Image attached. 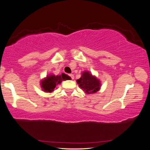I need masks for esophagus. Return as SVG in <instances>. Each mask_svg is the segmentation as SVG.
Listing matches in <instances>:
<instances>
[{
  "label": "esophagus",
  "instance_id": "esophagus-1",
  "mask_svg": "<svg viewBox=\"0 0 150 150\" xmlns=\"http://www.w3.org/2000/svg\"><path fill=\"white\" fill-rule=\"evenodd\" d=\"M69 77H71V79H74V76H73V75L71 74V75H69Z\"/></svg>",
  "mask_w": 150,
  "mask_h": 150
}]
</instances>
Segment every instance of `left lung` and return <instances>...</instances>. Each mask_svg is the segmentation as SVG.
<instances>
[{
  "mask_svg": "<svg viewBox=\"0 0 150 150\" xmlns=\"http://www.w3.org/2000/svg\"><path fill=\"white\" fill-rule=\"evenodd\" d=\"M77 83L87 94L97 92L101 86L100 80L88 71L82 73L81 77L77 80Z\"/></svg>",
  "mask_w": 150,
  "mask_h": 150,
  "instance_id": "8db88e82",
  "label": "left lung"
}]
</instances>
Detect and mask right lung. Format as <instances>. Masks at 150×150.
<instances>
[{
	"label": "right lung",
	"instance_id": "1",
	"mask_svg": "<svg viewBox=\"0 0 150 150\" xmlns=\"http://www.w3.org/2000/svg\"><path fill=\"white\" fill-rule=\"evenodd\" d=\"M69 77H69L64 73H62L60 75H48L41 81V83H40L41 88L44 91L51 93L54 91L57 85L61 83L62 81H65V80L69 79Z\"/></svg>",
	"mask_w": 150,
	"mask_h": 150
}]
</instances>
